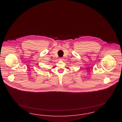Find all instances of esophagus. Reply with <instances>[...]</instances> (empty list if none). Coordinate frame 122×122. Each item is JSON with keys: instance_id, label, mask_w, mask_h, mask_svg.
<instances>
[{"instance_id": "34e87169", "label": "esophagus", "mask_w": 122, "mask_h": 122, "mask_svg": "<svg viewBox=\"0 0 122 122\" xmlns=\"http://www.w3.org/2000/svg\"><path fill=\"white\" fill-rule=\"evenodd\" d=\"M62 59H63L62 58H59V60H62Z\"/></svg>"}]
</instances>
